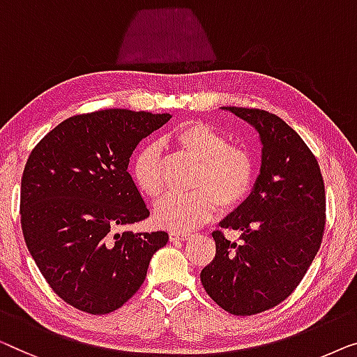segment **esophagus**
Here are the masks:
<instances>
[{
	"label": "esophagus",
	"mask_w": 357,
	"mask_h": 357,
	"mask_svg": "<svg viewBox=\"0 0 357 357\" xmlns=\"http://www.w3.org/2000/svg\"><path fill=\"white\" fill-rule=\"evenodd\" d=\"M190 233H188V231H172V233H169V241H174V243H176V241H185V239H189L190 238Z\"/></svg>",
	"instance_id": "esophagus-1"
}]
</instances>
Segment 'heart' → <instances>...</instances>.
<instances>
[{
    "label": "heart",
    "instance_id": "b5f03b06",
    "mask_svg": "<svg viewBox=\"0 0 357 357\" xmlns=\"http://www.w3.org/2000/svg\"><path fill=\"white\" fill-rule=\"evenodd\" d=\"M179 152L197 167L190 176V190L173 192L155 207L160 227L184 231L208 222L217 212L233 210L248 197L254 183V158L243 145L229 144L228 135L204 121L181 124L172 135ZM135 188L149 199H158L165 189L162 153L157 144L145 145L130 163Z\"/></svg>",
    "mask_w": 357,
    "mask_h": 357
}]
</instances>
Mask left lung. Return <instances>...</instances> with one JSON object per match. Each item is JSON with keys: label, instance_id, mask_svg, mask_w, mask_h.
Returning <instances> with one entry per match:
<instances>
[{"label": "left lung", "instance_id": "left-lung-1", "mask_svg": "<svg viewBox=\"0 0 357 357\" xmlns=\"http://www.w3.org/2000/svg\"><path fill=\"white\" fill-rule=\"evenodd\" d=\"M227 109L257 129L262 167L249 197L220 223L241 231V244L213 231L217 252L200 280L227 312L254 315L283 303L307 273L325 231V185L314 153L277 114Z\"/></svg>", "mask_w": 357, "mask_h": 357}]
</instances>
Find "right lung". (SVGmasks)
Here are the masks:
<instances>
[{"label": "right lung", "instance_id": "obj_1", "mask_svg": "<svg viewBox=\"0 0 357 357\" xmlns=\"http://www.w3.org/2000/svg\"><path fill=\"white\" fill-rule=\"evenodd\" d=\"M172 114L102 109L64 119L35 145L21 183L26 244L54 293L82 312L121 307L168 243L167 231L116 233L150 215L128 173L140 140Z\"/></svg>", "mask_w": 357, "mask_h": 357}]
</instances>
